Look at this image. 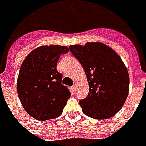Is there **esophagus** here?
<instances>
[{
  "mask_svg": "<svg viewBox=\"0 0 146 146\" xmlns=\"http://www.w3.org/2000/svg\"><path fill=\"white\" fill-rule=\"evenodd\" d=\"M72 89H73V90H74V91H76V84H74V85L72 86Z\"/></svg>",
  "mask_w": 146,
  "mask_h": 146,
  "instance_id": "obj_1",
  "label": "esophagus"
}]
</instances>
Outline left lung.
<instances>
[{
  "instance_id": "left-lung-1",
  "label": "left lung",
  "mask_w": 146,
  "mask_h": 146,
  "mask_svg": "<svg viewBox=\"0 0 146 146\" xmlns=\"http://www.w3.org/2000/svg\"><path fill=\"white\" fill-rule=\"evenodd\" d=\"M70 51L84 68L89 94L79 103L83 113L94 119H108L127 98L129 75L120 56L102 42L70 45Z\"/></svg>"
}]
</instances>
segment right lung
I'll list each match as a JSON object with an SVG mask.
<instances>
[{
  "label": "right lung",
  "instance_id": "add662e5",
  "mask_svg": "<svg viewBox=\"0 0 146 146\" xmlns=\"http://www.w3.org/2000/svg\"><path fill=\"white\" fill-rule=\"evenodd\" d=\"M69 52L66 46L50 45L35 48L22 63L17 92L21 104L28 114L38 121L52 119L62 115L70 97L67 87L62 84V75L56 64Z\"/></svg>",
  "mask_w": 146,
  "mask_h": 146
}]
</instances>
